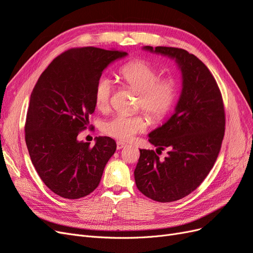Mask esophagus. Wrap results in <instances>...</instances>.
<instances>
[{
	"mask_svg": "<svg viewBox=\"0 0 253 253\" xmlns=\"http://www.w3.org/2000/svg\"><path fill=\"white\" fill-rule=\"evenodd\" d=\"M126 143L122 142V141H117V150H121L122 148L126 147Z\"/></svg>",
	"mask_w": 253,
	"mask_h": 253,
	"instance_id": "1",
	"label": "esophagus"
}]
</instances>
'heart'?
Listing matches in <instances>:
<instances>
[{
  "mask_svg": "<svg viewBox=\"0 0 253 253\" xmlns=\"http://www.w3.org/2000/svg\"><path fill=\"white\" fill-rule=\"evenodd\" d=\"M125 85L138 93L136 108L141 109L154 122L164 121L174 109L179 96V82L174 77H162L156 66L145 60H135L119 70ZM114 93L113 81L108 77L98 79L94 89V101L98 110L110 108ZM149 119L143 114L118 115L104 122L102 131L121 141L133 139L135 135L144 132Z\"/></svg>",
  "mask_w": 253,
  "mask_h": 253,
  "instance_id": "1",
  "label": "heart"
}]
</instances>
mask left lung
<instances>
[{"mask_svg":"<svg viewBox=\"0 0 253 253\" xmlns=\"http://www.w3.org/2000/svg\"><path fill=\"white\" fill-rule=\"evenodd\" d=\"M175 59L182 75V90L175 113L149 134L154 150H139L134 171L140 192L153 201L170 203L200 187L216 162L225 135L223 97L212 74L202 61L176 47L144 46ZM168 156L159 158L162 150Z\"/></svg>","mask_w":253,"mask_h":253,"instance_id":"1","label":"left lung"}]
</instances>
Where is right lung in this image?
I'll return each mask as SVG.
<instances>
[{"label":"right lung","mask_w":253,"mask_h":253,"mask_svg":"<svg viewBox=\"0 0 253 253\" xmlns=\"http://www.w3.org/2000/svg\"><path fill=\"white\" fill-rule=\"evenodd\" d=\"M126 51L71 48L47 66L33 89L25 122L32 163L57 195L78 200L98 187L105 165L116 151L111 137H96L94 147L78 141L95 111L94 89L104 68Z\"/></svg>","instance_id":"right-lung-1"}]
</instances>
